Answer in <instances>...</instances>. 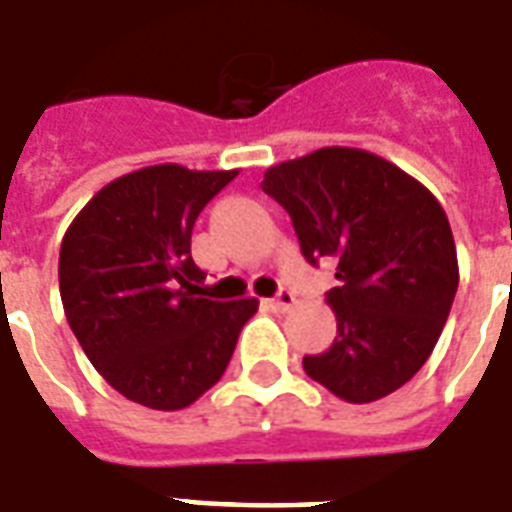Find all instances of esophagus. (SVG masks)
I'll list each match as a JSON object with an SVG mask.
<instances>
[{
	"label": "esophagus",
	"instance_id": "1",
	"mask_svg": "<svg viewBox=\"0 0 512 512\" xmlns=\"http://www.w3.org/2000/svg\"><path fill=\"white\" fill-rule=\"evenodd\" d=\"M270 305L275 307V310H288V307L297 305V297H294L291 291H280L278 297L270 299Z\"/></svg>",
	"mask_w": 512,
	"mask_h": 512
}]
</instances>
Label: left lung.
<instances>
[{
	"label": "left lung",
	"instance_id": "left-lung-1",
	"mask_svg": "<svg viewBox=\"0 0 512 512\" xmlns=\"http://www.w3.org/2000/svg\"><path fill=\"white\" fill-rule=\"evenodd\" d=\"M310 264L337 259L326 294L329 351L302 367L334 397L364 405L413 378L440 340L459 288L448 215L407 172L359 148H321L264 172Z\"/></svg>",
	"mask_w": 512,
	"mask_h": 512
}]
</instances>
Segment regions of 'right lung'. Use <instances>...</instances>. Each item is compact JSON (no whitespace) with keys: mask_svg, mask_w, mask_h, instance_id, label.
Masks as SVG:
<instances>
[{"mask_svg":"<svg viewBox=\"0 0 512 512\" xmlns=\"http://www.w3.org/2000/svg\"><path fill=\"white\" fill-rule=\"evenodd\" d=\"M237 169L156 164L96 191L59 253L64 313L88 361L137 405L180 410L229 367L259 299L199 297L191 232Z\"/></svg>","mask_w":512,"mask_h":512,"instance_id":"add662e5","label":"right lung"}]
</instances>
